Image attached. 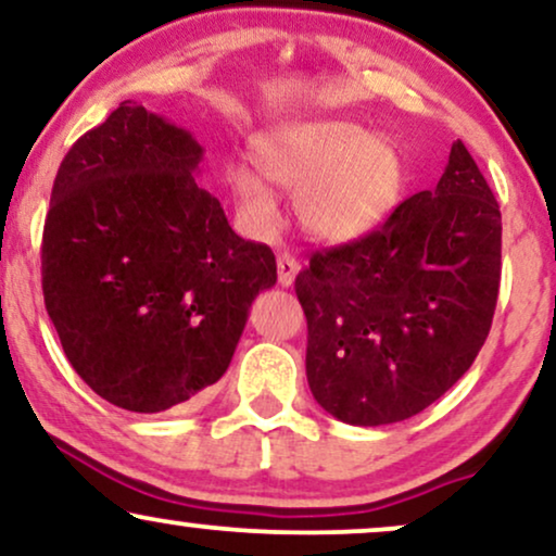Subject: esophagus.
<instances>
[{"instance_id":"34e87169","label":"esophagus","mask_w":556,"mask_h":556,"mask_svg":"<svg viewBox=\"0 0 556 556\" xmlns=\"http://www.w3.org/2000/svg\"><path fill=\"white\" fill-rule=\"evenodd\" d=\"M300 271V264L295 256H290V253H279L277 256V274H279V285L282 287H290L292 282H295Z\"/></svg>"}]
</instances>
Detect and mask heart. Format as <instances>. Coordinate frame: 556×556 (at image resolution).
Here are the masks:
<instances>
[{
  "mask_svg": "<svg viewBox=\"0 0 556 556\" xmlns=\"http://www.w3.org/2000/svg\"><path fill=\"white\" fill-rule=\"evenodd\" d=\"M253 165L225 170L240 219L253 232L271 230L277 202L265 184L295 191L292 206L303 230L324 243H344L372 230L391 210L401 160L383 134L342 118L274 126L253 142Z\"/></svg>",
  "mask_w": 556,
  "mask_h": 556,
  "instance_id": "obj_1",
  "label": "heart"
}]
</instances>
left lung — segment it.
<instances>
[{
  "label": "left lung",
  "instance_id": "obj_1",
  "mask_svg": "<svg viewBox=\"0 0 556 556\" xmlns=\"http://www.w3.org/2000/svg\"><path fill=\"white\" fill-rule=\"evenodd\" d=\"M503 217L464 142L432 191L378 230L316 251L295 279L313 399L346 425H393L438 401L486 342Z\"/></svg>",
  "mask_w": 556,
  "mask_h": 556
}]
</instances>
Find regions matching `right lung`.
I'll use <instances>...</instances> for the list:
<instances>
[{
    "mask_svg": "<svg viewBox=\"0 0 556 556\" xmlns=\"http://www.w3.org/2000/svg\"><path fill=\"white\" fill-rule=\"evenodd\" d=\"M191 131L124 100L72 144L43 225V300L77 376L126 412L197 401L225 376L249 307L277 282L199 189Z\"/></svg>",
    "mask_w": 556,
    "mask_h": 556,
    "instance_id": "1",
    "label": "right lung"
}]
</instances>
